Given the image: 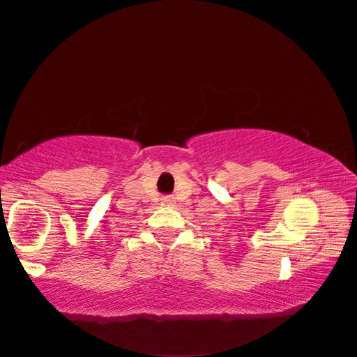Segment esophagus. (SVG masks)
Returning a JSON list of instances; mask_svg holds the SVG:
<instances>
[{
	"label": "esophagus",
	"instance_id": "esophagus-1",
	"mask_svg": "<svg viewBox=\"0 0 357 357\" xmlns=\"http://www.w3.org/2000/svg\"><path fill=\"white\" fill-rule=\"evenodd\" d=\"M162 202H164L165 204H172V203H174V197L165 195V197H162Z\"/></svg>",
	"mask_w": 357,
	"mask_h": 357
}]
</instances>
